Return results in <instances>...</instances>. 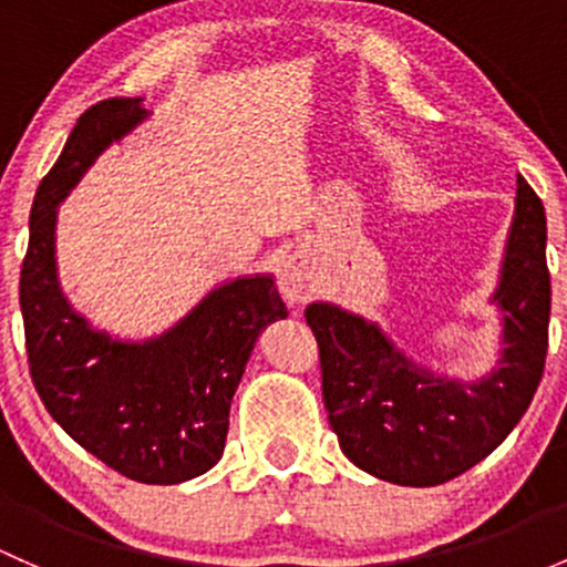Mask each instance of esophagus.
Instances as JSON below:
<instances>
[{"label": "esophagus", "mask_w": 567, "mask_h": 567, "mask_svg": "<svg viewBox=\"0 0 567 567\" xmlns=\"http://www.w3.org/2000/svg\"><path fill=\"white\" fill-rule=\"evenodd\" d=\"M278 286H281V295L286 297L289 306H302L310 300V295L316 291V270L313 261L306 254H295L281 265L278 272Z\"/></svg>", "instance_id": "34e87169"}]
</instances>
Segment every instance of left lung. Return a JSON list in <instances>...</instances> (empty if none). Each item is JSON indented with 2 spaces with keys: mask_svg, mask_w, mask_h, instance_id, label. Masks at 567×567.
I'll return each instance as SVG.
<instances>
[{
  "mask_svg": "<svg viewBox=\"0 0 567 567\" xmlns=\"http://www.w3.org/2000/svg\"><path fill=\"white\" fill-rule=\"evenodd\" d=\"M489 306L501 316V351L473 381L416 362L368 316L324 300L306 308L330 427L359 471L400 486L443 484L495 452L533 403L549 346L551 284L544 203L525 178H516Z\"/></svg>",
  "mask_w": 567,
  "mask_h": 567,
  "instance_id": "1",
  "label": "left lung"
}]
</instances>
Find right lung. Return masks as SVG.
I'll use <instances>...</instances> for the list:
<instances>
[{"label":"right lung","instance_id":"right-lung-1","mask_svg":"<svg viewBox=\"0 0 567 567\" xmlns=\"http://www.w3.org/2000/svg\"><path fill=\"white\" fill-rule=\"evenodd\" d=\"M151 118L140 96L89 107L42 178L21 267L27 354L42 405L89 454L140 484H181L224 454L229 405L259 332L286 319L270 272L227 278L173 327L143 340L94 327L66 300L59 205L94 162Z\"/></svg>","mask_w":567,"mask_h":567}]
</instances>
